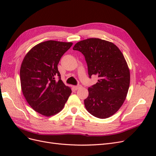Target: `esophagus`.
<instances>
[{
  "mask_svg": "<svg viewBox=\"0 0 156 156\" xmlns=\"http://www.w3.org/2000/svg\"><path fill=\"white\" fill-rule=\"evenodd\" d=\"M81 87V85H77V86H74V87H73V88L75 90H77L79 89Z\"/></svg>",
  "mask_w": 156,
  "mask_h": 156,
  "instance_id": "1",
  "label": "esophagus"
}]
</instances>
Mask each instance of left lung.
Masks as SVG:
<instances>
[{
  "label": "left lung",
  "mask_w": 156,
  "mask_h": 156,
  "mask_svg": "<svg viewBox=\"0 0 156 156\" xmlns=\"http://www.w3.org/2000/svg\"><path fill=\"white\" fill-rule=\"evenodd\" d=\"M73 49L85 57L89 77H99L88 89L84 100L87 110L99 119L111 116L124 103L129 87V69L123 54L112 42L99 38L80 41Z\"/></svg>",
  "instance_id": "left-lung-1"
}]
</instances>
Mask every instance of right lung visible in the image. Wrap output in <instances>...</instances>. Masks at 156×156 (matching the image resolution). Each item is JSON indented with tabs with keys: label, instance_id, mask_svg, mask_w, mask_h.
Returning a JSON list of instances; mask_svg holds the SVG:
<instances>
[{
	"label": "right lung",
	"instance_id": "obj_1",
	"mask_svg": "<svg viewBox=\"0 0 156 156\" xmlns=\"http://www.w3.org/2000/svg\"><path fill=\"white\" fill-rule=\"evenodd\" d=\"M72 42L48 40L37 44L23 58L20 69L23 96L37 112L50 116L62 110L72 93L60 79L58 64ZM58 76V82L55 78Z\"/></svg>",
	"mask_w": 156,
	"mask_h": 156
}]
</instances>
